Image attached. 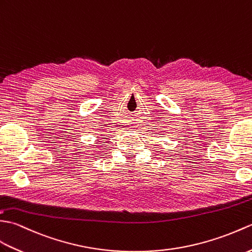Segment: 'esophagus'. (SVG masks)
I'll return each mask as SVG.
<instances>
[{
	"mask_svg": "<svg viewBox=\"0 0 252 252\" xmlns=\"http://www.w3.org/2000/svg\"><path fill=\"white\" fill-rule=\"evenodd\" d=\"M130 124H131V127H135L136 126V123L135 122H131Z\"/></svg>",
	"mask_w": 252,
	"mask_h": 252,
	"instance_id": "obj_1",
	"label": "esophagus"
}]
</instances>
